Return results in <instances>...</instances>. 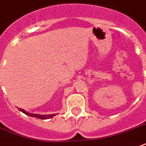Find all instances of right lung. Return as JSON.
Returning a JSON list of instances; mask_svg holds the SVG:
<instances>
[{
  "label": "right lung",
  "mask_w": 146,
  "mask_h": 146,
  "mask_svg": "<svg viewBox=\"0 0 146 146\" xmlns=\"http://www.w3.org/2000/svg\"><path fill=\"white\" fill-rule=\"evenodd\" d=\"M19 111H22L23 113H24L26 115L30 116V117H37L39 118V119H42V120H46V119H50V118L53 117L54 116H55L56 114H49V115H40V114H35V113H28L27 111H26L23 109L19 108Z\"/></svg>",
  "instance_id": "add662e5"
}]
</instances>
